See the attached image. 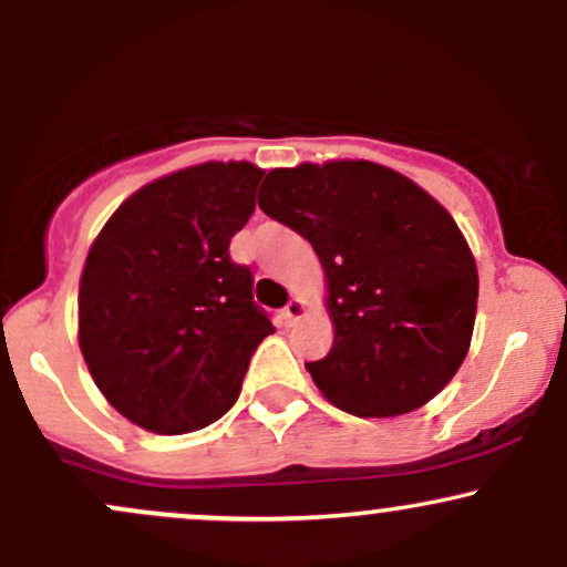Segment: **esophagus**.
I'll return each mask as SVG.
<instances>
[{
  "instance_id": "esophagus-1",
  "label": "esophagus",
  "mask_w": 567,
  "mask_h": 567,
  "mask_svg": "<svg viewBox=\"0 0 567 567\" xmlns=\"http://www.w3.org/2000/svg\"><path fill=\"white\" fill-rule=\"evenodd\" d=\"M301 315H303V301H301V298H290V303L282 309V320L292 324Z\"/></svg>"
}]
</instances>
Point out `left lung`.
Masks as SVG:
<instances>
[{"mask_svg": "<svg viewBox=\"0 0 567 567\" xmlns=\"http://www.w3.org/2000/svg\"><path fill=\"white\" fill-rule=\"evenodd\" d=\"M258 207L315 247L333 347L306 370L360 419L426 405L464 362L477 264L451 213L392 167L336 159L277 167Z\"/></svg>", "mask_w": 567, "mask_h": 567, "instance_id": "8db88e82", "label": "left lung"}]
</instances>
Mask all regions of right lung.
<instances>
[{
  "instance_id": "obj_1",
  "label": "right lung",
  "mask_w": 567,
  "mask_h": 567,
  "mask_svg": "<svg viewBox=\"0 0 567 567\" xmlns=\"http://www.w3.org/2000/svg\"><path fill=\"white\" fill-rule=\"evenodd\" d=\"M264 171L205 162L162 175L106 220L80 279V349L109 405L154 434L205 429L237 402L275 333L229 258Z\"/></svg>"
}]
</instances>
